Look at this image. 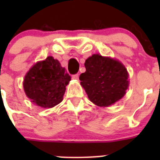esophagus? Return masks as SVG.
Returning a JSON list of instances; mask_svg holds the SVG:
<instances>
[{"instance_id":"1","label":"esophagus","mask_w":160,"mask_h":160,"mask_svg":"<svg viewBox=\"0 0 160 160\" xmlns=\"http://www.w3.org/2000/svg\"><path fill=\"white\" fill-rule=\"evenodd\" d=\"M78 78H79L78 74H74V75L72 76V78L74 79V80H78Z\"/></svg>"}]
</instances>
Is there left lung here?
I'll list each match as a JSON object with an SVG mask.
<instances>
[{
    "instance_id": "1",
    "label": "left lung",
    "mask_w": 160,
    "mask_h": 160,
    "mask_svg": "<svg viewBox=\"0 0 160 160\" xmlns=\"http://www.w3.org/2000/svg\"><path fill=\"white\" fill-rule=\"evenodd\" d=\"M80 84L94 105L107 107L122 98L129 87V73L118 59L94 53L85 62Z\"/></svg>"
}]
</instances>
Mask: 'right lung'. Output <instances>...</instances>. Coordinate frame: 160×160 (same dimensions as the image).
<instances>
[{
    "label": "right lung",
    "instance_id": "obj_1",
    "mask_svg": "<svg viewBox=\"0 0 160 160\" xmlns=\"http://www.w3.org/2000/svg\"><path fill=\"white\" fill-rule=\"evenodd\" d=\"M70 80L71 77L59 61L49 56L32 66L22 83L31 102L42 108H52L63 100Z\"/></svg>",
    "mask_w": 160,
    "mask_h": 160
}]
</instances>
